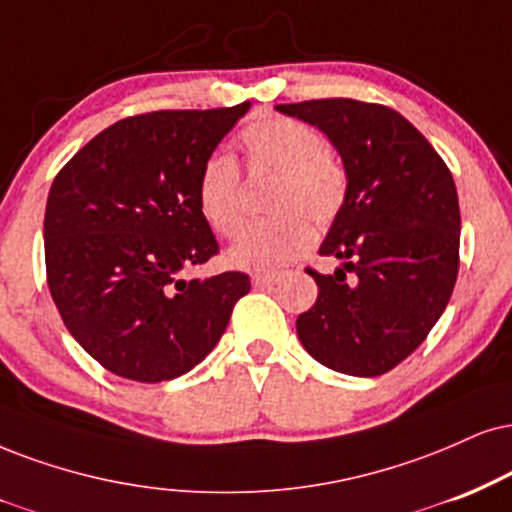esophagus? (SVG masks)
<instances>
[{
    "label": "esophagus",
    "mask_w": 512,
    "mask_h": 512,
    "mask_svg": "<svg viewBox=\"0 0 512 512\" xmlns=\"http://www.w3.org/2000/svg\"><path fill=\"white\" fill-rule=\"evenodd\" d=\"M282 280V273H275V270H268V273H254L251 275V282L254 287H273Z\"/></svg>",
    "instance_id": "esophagus-1"
}]
</instances>
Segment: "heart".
I'll use <instances>...</instances> for the list:
<instances>
[{"label": "heart", "mask_w": 512, "mask_h": 512, "mask_svg": "<svg viewBox=\"0 0 512 512\" xmlns=\"http://www.w3.org/2000/svg\"><path fill=\"white\" fill-rule=\"evenodd\" d=\"M239 147L251 170H275L268 192L273 216L258 220L227 251L239 270L282 268L313 242V225H332L349 197V173L311 125L289 116H263L244 125ZM201 218L220 237H235L244 216L239 204V166L230 154L216 151L201 163L197 178Z\"/></svg>", "instance_id": "1"}]
</instances>
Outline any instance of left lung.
<instances>
[{"label": "left lung", "mask_w": 512, "mask_h": 512, "mask_svg": "<svg viewBox=\"0 0 512 512\" xmlns=\"http://www.w3.org/2000/svg\"><path fill=\"white\" fill-rule=\"evenodd\" d=\"M277 111L323 130L349 173V197L320 256L344 261L296 318L325 368L377 377L425 342L458 277L460 208L451 170L399 111L356 99H311Z\"/></svg>", "instance_id": "1"}]
</instances>
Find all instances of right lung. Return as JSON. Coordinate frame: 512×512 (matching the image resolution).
<instances>
[{"label":"right lung","instance_id":"obj_1","mask_svg":"<svg viewBox=\"0 0 512 512\" xmlns=\"http://www.w3.org/2000/svg\"><path fill=\"white\" fill-rule=\"evenodd\" d=\"M249 106L123 118L54 178L44 211L49 292L75 342L113 375H185L249 294L244 273L182 277L218 254L197 178Z\"/></svg>","mask_w":512,"mask_h":512}]
</instances>
